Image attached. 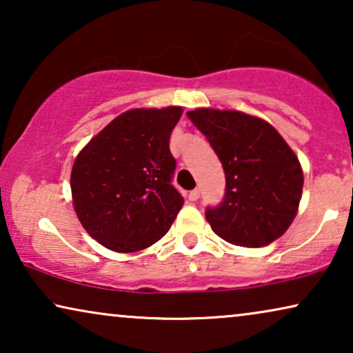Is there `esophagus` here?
Instances as JSON below:
<instances>
[{
	"label": "esophagus",
	"instance_id": "esophagus-1",
	"mask_svg": "<svg viewBox=\"0 0 353 353\" xmlns=\"http://www.w3.org/2000/svg\"><path fill=\"white\" fill-rule=\"evenodd\" d=\"M199 196H201V191L196 188V190L190 191V194H188V199H190L191 202H194V201L199 199Z\"/></svg>",
	"mask_w": 353,
	"mask_h": 353
}]
</instances>
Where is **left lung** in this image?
Listing matches in <instances>:
<instances>
[{
    "label": "left lung",
    "mask_w": 353,
    "mask_h": 353,
    "mask_svg": "<svg viewBox=\"0 0 353 353\" xmlns=\"http://www.w3.org/2000/svg\"><path fill=\"white\" fill-rule=\"evenodd\" d=\"M188 117L205 134L225 170L223 201L205 210L215 234L234 245L263 248L286 233L297 215L303 173L281 134L238 110L196 109Z\"/></svg>",
    "instance_id": "obj_1"
}]
</instances>
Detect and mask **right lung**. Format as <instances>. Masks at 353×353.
Instances as JSON below:
<instances>
[{
	"label": "right lung",
	"mask_w": 353,
	"mask_h": 353,
	"mask_svg": "<svg viewBox=\"0 0 353 353\" xmlns=\"http://www.w3.org/2000/svg\"><path fill=\"white\" fill-rule=\"evenodd\" d=\"M178 105L132 109L115 117L77 156L70 175L75 214L91 238L114 252H137L170 230L183 205L172 185L170 134Z\"/></svg>",
	"instance_id": "add662e5"
}]
</instances>
